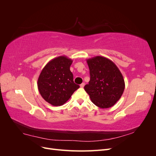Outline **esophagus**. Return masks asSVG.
Wrapping results in <instances>:
<instances>
[{"label":"esophagus","instance_id":"obj_1","mask_svg":"<svg viewBox=\"0 0 156 156\" xmlns=\"http://www.w3.org/2000/svg\"><path fill=\"white\" fill-rule=\"evenodd\" d=\"M80 87H81V88H83V87H84V83H83L82 84H80Z\"/></svg>","mask_w":156,"mask_h":156}]
</instances>
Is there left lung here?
Instances as JSON below:
<instances>
[{"label": "left lung", "instance_id": "1", "mask_svg": "<svg viewBox=\"0 0 156 156\" xmlns=\"http://www.w3.org/2000/svg\"><path fill=\"white\" fill-rule=\"evenodd\" d=\"M90 79L84 88L92 102L98 107H112L120 100L125 88L124 79L112 60L102 56L87 60Z\"/></svg>", "mask_w": 156, "mask_h": 156}]
</instances>
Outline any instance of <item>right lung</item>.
<instances>
[{"label":"right lung","instance_id":"right-lung-1","mask_svg":"<svg viewBox=\"0 0 156 156\" xmlns=\"http://www.w3.org/2000/svg\"><path fill=\"white\" fill-rule=\"evenodd\" d=\"M72 62L66 56H60L51 60L41 70L37 88L41 97L52 105H62L79 88L74 83L69 69Z\"/></svg>","mask_w":156,"mask_h":156}]
</instances>
